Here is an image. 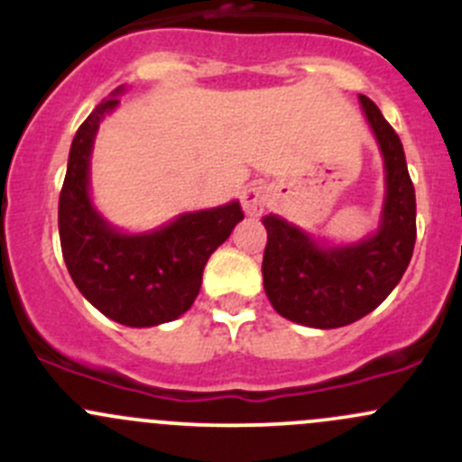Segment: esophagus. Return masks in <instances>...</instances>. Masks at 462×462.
I'll list each match as a JSON object with an SVG mask.
<instances>
[{
    "label": "esophagus",
    "mask_w": 462,
    "mask_h": 462,
    "mask_svg": "<svg viewBox=\"0 0 462 462\" xmlns=\"http://www.w3.org/2000/svg\"><path fill=\"white\" fill-rule=\"evenodd\" d=\"M241 205H244L248 217H259V214L263 212L265 205H268V189L257 183L248 185V188L241 192Z\"/></svg>",
    "instance_id": "1"
}]
</instances>
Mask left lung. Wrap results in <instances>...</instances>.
Instances as JSON below:
<instances>
[{
  "label": "left lung",
  "instance_id": "8db88e82",
  "mask_svg": "<svg viewBox=\"0 0 462 462\" xmlns=\"http://www.w3.org/2000/svg\"><path fill=\"white\" fill-rule=\"evenodd\" d=\"M384 158V208L375 235L348 245L315 241L277 214L263 217V288L282 318L339 328L375 310L398 286L416 244V192L404 149L374 100L360 96Z\"/></svg>",
  "mask_w": 462,
  "mask_h": 462
}]
</instances>
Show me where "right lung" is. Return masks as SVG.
<instances>
[{"label": "right lung", "mask_w": 462, "mask_h": 462, "mask_svg": "<svg viewBox=\"0 0 462 462\" xmlns=\"http://www.w3.org/2000/svg\"><path fill=\"white\" fill-rule=\"evenodd\" d=\"M123 87L80 125L60 192L62 257L78 291L109 319L144 328L189 310L209 254L244 218L239 201L176 217L158 230L125 235L100 217L88 197V161L97 125L118 106Z\"/></svg>", "instance_id": "1"}]
</instances>
